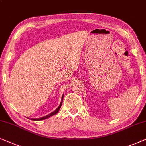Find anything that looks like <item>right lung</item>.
<instances>
[{
	"label": "right lung",
	"mask_w": 146,
	"mask_h": 146,
	"mask_svg": "<svg viewBox=\"0 0 146 146\" xmlns=\"http://www.w3.org/2000/svg\"><path fill=\"white\" fill-rule=\"evenodd\" d=\"M63 96H64V94H63V96H62L61 104H60V105L59 106V107H58V108H57V109H56V110H55V111H54L53 112L50 113L48 114L47 115L44 116V117H40V118H30V119H31V120H33V121H40V120H44V119H47V118H48V117H51V116L55 115V114H57V113L58 111H59V110H60V108H61V106H62V103H63Z\"/></svg>",
	"instance_id": "add662e5"
}]
</instances>
